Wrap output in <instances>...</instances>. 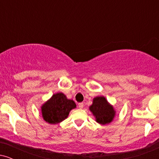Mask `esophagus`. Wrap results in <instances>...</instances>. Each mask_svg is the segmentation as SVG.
<instances>
[{
    "instance_id": "esophagus-1",
    "label": "esophagus",
    "mask_w": 159,
    "mask_h": 159,
    "mask_svg": "<svg viewBox=\"0 0 159 159\" xmlns=\"http://www.w3.org/2000/svg\"><path fill=\"white\" fill-rule=\"evenodd\" d=\"M78 107H79L80 109H82L84 107V103H79L78 104Z\"/></svg>"
}]
</instances>
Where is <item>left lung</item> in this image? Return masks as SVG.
Wrapping results in <instances>:
<instances>
[{
    "instance_id": "obj_1",
    "label": "left lung",
    "mask_w": 159,
    "mask_h": 159,
    "mask_svg": "<svg viewBox=\"0 0 159 159\" xmlns=\"http://www.w3.org/2000/svg\"><path fill=\"white\" fill-rule=\"evenodd\" d=\"M89 110L96 118V121L102 125H107L111 123L116 115L114 107L107 102L105 96L95 97Z\"/></svg>"
}]
</instances>
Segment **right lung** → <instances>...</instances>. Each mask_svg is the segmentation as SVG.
I'll use <instances>...</instances> for the list:
<instances>
[{"label":"right lung","mask_w":159,"mask_h":159,"mask_svg":"<svg viewBox=\"0 0 159 159\" xmlns=\"http://www.w3.org/2000/svg\"><path fill=\"white\" fill-rule=\"evenodd\" d=\"M75 107L73 100L67 98L63 93H57L42 105L41 112L46 123L57 124L66 119L71 110Z\"/></svg>","instance_id":"1"}]
</instances>
